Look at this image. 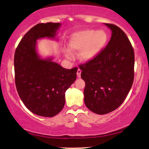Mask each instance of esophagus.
<instances>
[{"label": "esophagus", "mask_w": 149, "mask_h": 149, "mask_svg": "<svg viewBox=\"0 0 149 149\" xmlns=\"http://www.w3.org/2000/svg\"><path fill=\"white\" fill-rule=\"evenodd\" d=\"M80 74H81V70H80V69H78V71H77V76H78V78H80Z\"/></svg>", "instance_id": "34e87169"}]
</instances>
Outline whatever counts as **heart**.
<instances>
[{"instance_id":"obj_1","label":"heart","mask_w":149,"mask_h":149,"mask_svg":"<svg viewBox=\"0 0 149 149\" xmlns=\"http://www.w3.org/2000/svg\"><path fill=\"white\" fill-rule=\"evenodd\" d=\"M108 36L103 30H84L71 35L69 47L71 52L80 51L78 58L83 61H88L95 58L107 45ZM66 57L71 58L69 52H66Z\"/></svg>"}]
</instances>
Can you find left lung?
I'll use <instances>...</instances> for the list:
<instances>
[{
    "instance_id": "8db88e82",
    "label": "left lung",
    "mask_w": 149,
    "mask_h": 149,
    "mask_svg": "<svg viewBox=\"0 0 149 149\" xmlns=\"http://www.w3.org/2000/svg\"><path fill=\"white\" fill-rule=\"evenodd\" d=\"M112 35L105 48L95 58L80 64L84 80V102L95 113L116 110L125 100L134 75V52L125 32L117 26L105 24Z\"/></svg>"
}]
</instances>
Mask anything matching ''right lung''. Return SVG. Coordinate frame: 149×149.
Masks as SVG:
<instances>
[{
	"instance_id": "right-lung-1",
	"label": "right lung",
	"mask_w": 149,
	"mask_h": 149,
	"mask_svg": "<svg viewBox=\"0 0 149 149\" xmlns=\"http://www.w3.org/2000/svg\"><path fill=\"white\" fill-rule=\"evenodd\" d=\"M61 24H38L27 32L15 53V80L17 90L29 110L38 116L53 117L62 110L65 92L76 79L78 68L66 69L42 59L36 49V40L54 38Z\"/></svg>"
}]
</instances>
